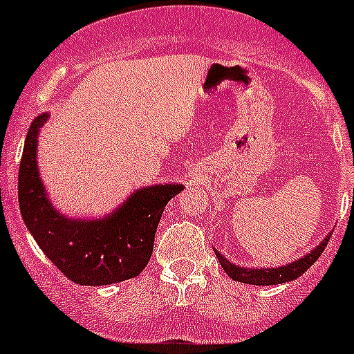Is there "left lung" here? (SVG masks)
<instances>
[{
  "label": "left lung",
  "instance_id": "left-lung-1",
  "mask_svg": "<svg viewBox=\"0 0 354 354\" xmlns=\"http://www.w3.org/2000/svg\"><path fill=\"white\" fill-rule=\"evenodd\" d=\"M328 241H330V236L321 243L315 250H312L308 255H305L299 261L292 262V264L282 266V268H274V270H243L239 266H234L232 262H228L223 255L216 252V257L220 261L221 268L227 271V274L232 280H237V282L243 283H252V286H277V283H286L290 282V280H296L298 277H301L319 257L321 253L326 248Z\"/></svg>",
  "mask_w": 354,
  "mask_h": 354
}]
</instances>
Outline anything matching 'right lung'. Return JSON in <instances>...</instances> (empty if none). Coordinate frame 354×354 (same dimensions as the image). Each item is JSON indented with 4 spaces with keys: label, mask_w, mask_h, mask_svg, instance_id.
I'll return each mask as SVG.
<instances>
[{
    "label": "right lung",
    "mask_w": 354,
    "mask_h": 354,
    "mask_svg": "<svg viewBox=\"0 0 354 354\" xmlns=\"http://www.w3.org/2000/svg\"><path fill=\"white\" fill-rule=\"evenodd\" d=\"M46 120L48 115L33 120L19 165V209L28 230L71 282L109 286L138 277L152 255L162 211L183 186L143 187L104 220H67L49 204L37 170V136Z\"/></svg>",
    "instance_id": "right-lung-1"
}]
</instances>
